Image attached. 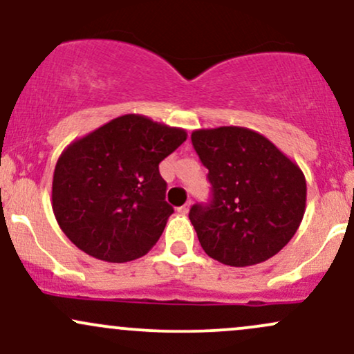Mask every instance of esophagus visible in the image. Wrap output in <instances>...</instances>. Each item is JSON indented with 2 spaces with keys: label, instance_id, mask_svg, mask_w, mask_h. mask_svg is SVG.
<instances>
[{
  "label": "esophagus",
  "instance_id": "esophagus-1",
  "mask_svg": "<svg viewBox=\"0 0 354 354\" xmlns=\"http://www.w3.org/2000/svg\"><path fill=\"white\" fill-rule=\"evenodd\" d=\"M189 209H190V204H184L182 207L177 209V212L182 214V216H185V214H189Z\"/></svg>",
  "mask_w": 354,
  "mask_h": 354
}]
</instances>
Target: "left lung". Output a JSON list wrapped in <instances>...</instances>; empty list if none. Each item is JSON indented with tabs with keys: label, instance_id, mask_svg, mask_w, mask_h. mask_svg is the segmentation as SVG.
<instances>
[{
	"label": "left lung",
	"instance_id": "left-lung-1",
	"mask_svg": "<svg viewBox=\"0 0 354 354\" xmlns=\"http://www.w3.org/2000/svg\"><path fill=\"white\" fill-rule=\"evenodd\" d=\"M209 170L210 201L189 219L207 256L245 268L268 261L292 239L306 210V178L264 135L244 127L190 135Z\"/></svg>",
	"mask_w": 354,
	"mask_h": 354
}]
</instances>
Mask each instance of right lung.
Wrapping results in <instances>:
<instances>
[{"mask_svg": "<svg viewBox=\"0 0 354 354\" xmlns=\"http://www.w3.org/2000/svg\"><path fill=\"white\" fill-rule=\"evenodd\" d=\"M185 138L184 129L129 113L66 147L51 187V205L65 236L106 263L145 256L174 212L158 164Z\"/></svg>", "mask_w": 354, "mask_h": 354, "instance_id": "right-lung-1", "label": "right lung"}]
</instances>
